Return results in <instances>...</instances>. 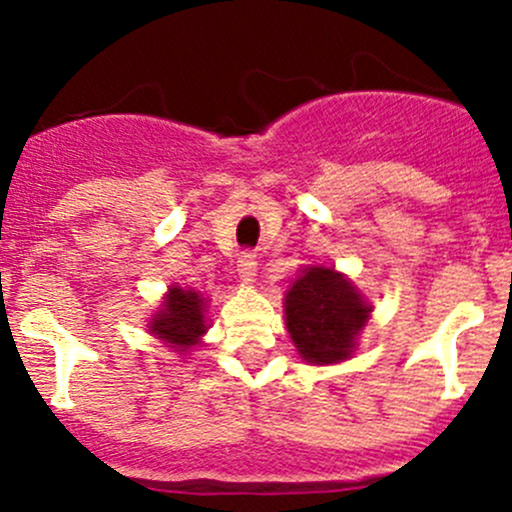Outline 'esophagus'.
I'll return each mask as SVG.
<instances>
[{
	"mask_svg": "<svg viewBox=\"0 0 512 512\" xmlns=\"http://www.w3.org/2000/svg\"><path fill=\"white\" fill-rule=\"evenodd\" d=\"M255 272H257V255H255V252H250V250L240 252V257H237V275H240V280L252 282Z\"/></svg>",
	"mask_w": 512,
	"mask_h": 512,
	"instance_id": "obj_1",
	"label": "esophagus"
}]
</instances>
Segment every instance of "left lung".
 I'll return each instance as SVG.
<instances>
[{
  "mask_svg": "<svg viewBox=\"0 0 512 512\" xmlns=\"http://www.w3.org/2000/svg\"><path fill=\"white\" fill-rule=\"evenodd\" d=\"M369 312L371 307L352 282L319 265L294 280L285 302L287 332L309 364L349 359Z\"/></svg>",
  "mask_w": 512,
  "mask_h": 512,
  "instance_id": "1",
  "label": "left lung"
}]
</instances>
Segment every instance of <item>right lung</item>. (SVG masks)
Masks as SVG:
<instances>
[{
	"mask_svg": "<svg viewBox=\"0 0 512 512\" xmlns=\"http://www.w3.org/2000/svg\"><path fill=\"white\" fill-rule=\"evenodd\" d=\"M205 329L208 327H205L203 317V297L198 292L170 287L163 309L151 322V332L158 334L170 347L185 352L198 344V337L205 334Z\"/></svg>",
	"mask_w": 512,
	"mask_h": 512,
	"instance_id": "1",
	"label": "right lung"
}]
</instances>
